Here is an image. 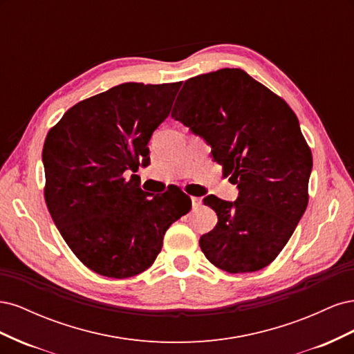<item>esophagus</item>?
<instances>
[{"label":"esophagus","instance_id":"esophagus-1","mask_svg":"<svg viewBox=\"0 0 354 354\" xmlns=\"http://www.w3.org/2000/svg\"><path fill=\"white\" fill-rule=\"evenodd\" d=\"M190 201H192V207H194L195 209L201 205V198H192Z\"/></svg>","mask_w":354,"mask_h":354}]
</instances>
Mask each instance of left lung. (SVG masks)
<instances>
[{
  "mask_svg": "<svg viewBox=\"0 0 354 354\" xmlns=\"http://www.w3.org/2000/svg\"><path fill=\"white\" fill-rule=\"evenodd\" d=\"M171 116L211 146L239 192L233 202L203 198L218 221L201 236L202 252L229 273L261 270L283 250L307 208L313 159L298 118L234 68L187 80Z\"/></svg>",
  "mask_w": 354,
  "mask_h": 354,
  "instance_id": "obj_1",
  "label": "left lung"
}]
</instances>
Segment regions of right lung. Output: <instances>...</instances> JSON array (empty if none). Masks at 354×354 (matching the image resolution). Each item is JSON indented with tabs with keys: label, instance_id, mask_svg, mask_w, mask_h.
Segmentation results:
<instances>
[{
	"label": "right lung",
	"instance_id": "1",
	"mask_svg": "<svg viewBox=\"0 0 354 354\" xmlns=\"http://www.w3.org/2000/svg\"><path fill=\"white\" fill-rule=\"evenodd\" d=\"M180 82H124L71 108L42 149L46 202L72 252L102 276L124 279L152 266L164 234L190 211L180 190L151 195L136 174L169 115Z\"/></svg>",
	"mask_w": 354,
	"mask_h": 354
}]
</instances>
